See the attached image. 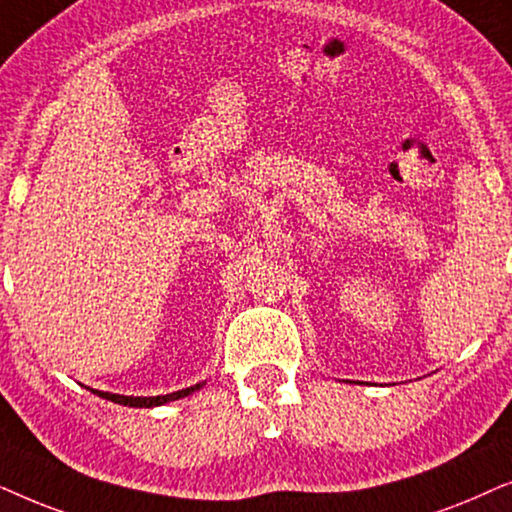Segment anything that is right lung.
<instances>
[{
	"label": "right lung",
	"instance_id": "right-lung-1",
	"mask_svg": "<svg viewBox=\"0 0 512 512\" xmlns=\"http://www.w3.org/2000/svg\"><path fill=\"white\" fill-rule=\"evenodd\" d=\"M203 386L196 384V386H189V388H182V391H175V393H166V395H154V398H135V395H119V393H105V391H91L95 395H100V398L105 400H112V403H119V405H128V407H159V405H166L170 403V400H180L185 398V395L199 391V388Z\"/></svg>",
	"mask_w": 512,
	"mask_h": 512
}]
</instances>
